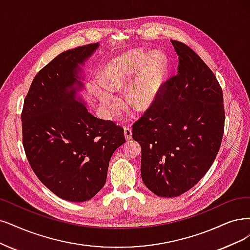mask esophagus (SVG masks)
<instances>
[{
  "mask_svg": "<svg viewBox=\"0 0 250 250\" xmlns=\"http://www.w3.org/2000/svg\"><path fill=\"white\" fill-rule=\"evenodd\" d=\"M124 133H125V137L126 140H130L132 138V128L128 126H125L124 128Z\"/></svg>",
  "mask_w": 250,
  "mask_h": 250,
  "instance_id": "1",
  "label": "esophagus"
}]
</instances>
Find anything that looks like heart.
<instances>
[{"mask_svg":"<svg viewBox=\"0 0 250 250\" xmlns=\"http://www.w3.org/2000/svg\"><path fill=\"white\" fill-rule=\"evenodd\" d=\"M140 76L128 89V100L132 105L143 110L151 106L158 99L166 75L165 60L161 54H147L135 51L125 54L111 62L103 73L104 84L112 89L127 86L140 73ZM102 104L110 115H115L119 99L110 89L98 92Z\"/></svg>","mask_w":250,"mask_h":250,"instance_id":"b5f03b06","label":"heart"}]
</instances>
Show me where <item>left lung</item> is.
<instances>
[{"instance_id":"1","label":"left lung","mask_w":250,"mask_h":250,"mask_svg":"<svg viewBox=\"0 0 250 250\" xmlns=\"http://www.w3.org/2000/svg\"><path fill=\"white\" fill-rule=\"evenodd\" d=\"M178 54L177 75L164 82L154 103L134 123L141 145V176L159 197H178L204 177L224 136L223 89L189 46L171 40Z\"/></svg>"}]
</instances>
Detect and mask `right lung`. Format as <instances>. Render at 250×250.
<instances>
[{
    "label": "right lung",
    "mask_w": 250,
    "mask_h": 250,
    "mask_svg": "<svg viewBox=\"0 0 250 250\" xmlns=\"http://www.w3.org/2000/svg\"><path fill=\"white\" fill-rule=\"evenodd\" d=\"M99 46L59 54L35 76L21 112L22 144L37 177L54 195L84 202L105 186L111 156L125 142L123 126L91 115L75 100L79 63Z\"/></svg>",
    "instance_id": "add662e5"
}]
</instances>
